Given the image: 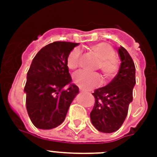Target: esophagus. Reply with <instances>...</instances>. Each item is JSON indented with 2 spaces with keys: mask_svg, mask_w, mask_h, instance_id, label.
Here are the masks:
<instances>
[{
  "mask_svg": "<svg viewBox=\"0 0 157 157\" xmlns=\"http://www.w3.org/2000/svg\"><path fill=\"white\" fill-rule=\"evenodd\" d=\"M80 93H81V94H84V93H85V92H84V91L82 90H81V88H80Z\"/></svg>",
  "mask_w": 157,
  "mask_h": 157,
  "instance_id": "34e87169",
  "label": "esophagus"
}]
</instances>
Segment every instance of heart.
Here are the masks:
<instances>
[{
	"label": "heart",
	"mask_w": 157,
	"mask_h": 157,
	"mask_svg": "<svg viewBox=\"0 0 157 157\" xmlns=\"http://www.w3.org/2000/svg\"><path fill=\"white\" fill-rule=\"evenodd\" d=\"M90 52L98 59L96 69H100L106 79L112 78L117 73L119 63L115 57L114 49L107 43H98L90 47ZM80 61V51L73 50L70 52L67 59V65L69 69L77 68ZM100 76L98 73H89L86 71H79L73 76V82L83 90H90L99 85Z\"/></svg>",
	"instance_id": "heart-1"
}]
</instances>
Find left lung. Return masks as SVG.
<instances>
[{
	"instance_id": "8db88e82",
	"label": "left lung",
	"mask_w": 157,
	"mask_h": 157,
	"mask_svg": "<svg viewBox=\"0 0 157 157\" xmlns=\"http://www.w3.org/2000/svg\"><path fill=\"white\" fill-rule=\"evenodd\" d=\"M118 54L121 63L117 76L108 85L92 94L95 103L90 114L91 122L103 133H113L121 126L133 101V89L136 84L131 56L122 46L118 49Z\"/></svg>"
}]
</instances>
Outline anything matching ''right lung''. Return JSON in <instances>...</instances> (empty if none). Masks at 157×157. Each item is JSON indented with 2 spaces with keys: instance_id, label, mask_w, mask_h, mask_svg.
Here are the masks:
<instances>
[{
  "instance_id": "1",
  "label": "right lung",
  "mask_w": 157,
  "mask_h": 157,
  "mask_svg": "<svg viewBox=\"0 0 157 157\" xmlns=\"http://www.w3.org/2000/svg\"><path fill=\"white\" fill-rule=\"evenodd\" d=\"M79 43L54 41L36 54L27 74L24 87L26 107L33 124L50 129L65 120L79 88L71 84L67 59ZM69 85L67 90L64 86Z\"/></svg>"
}]
</instances>
